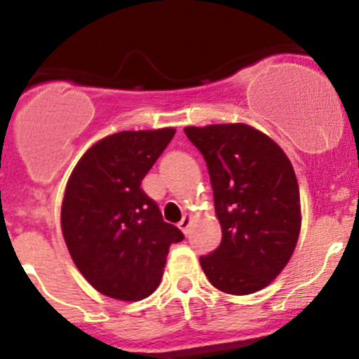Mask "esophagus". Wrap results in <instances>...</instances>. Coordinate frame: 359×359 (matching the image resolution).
Returning <instances> with one entry per match:
<instances>
[{"label":"esophagus","instance_id":"esophagus-1","mask_svg":"<svg viewBox=\"0 0 359 359\" xmlns=\"http://www.w3.org/2000/svg\"><path fill=\"white\" fill-rule=\"evenodd\" d=\"M189 226H191V215L189 213H186V215L182 217V220L179 222V227L184 234H187L189 233Z\"/></svg>","mask_w":359,"mask_h":359}]
</instances>
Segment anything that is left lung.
Listing matches in <instances>:
<instances>
[{
	"label": "left lung",
	"instance_id": "8db88e82",
	"mask_svg": "<svg viewBox=\"0 0 359 359\" xmlns=\"http://www.w3.org/2000/svg\"><path fill=\"white\" fill-rule=\"evenodd\" d=\"M208 166L219 248L200 257L210 283L231 295L262 290L290 260L300 233L299 184L290 159L266 133L243 125L184 128Z\"/></svg>",
	"mask_w": 359,
	"mask_h": 359
}]
</instances>
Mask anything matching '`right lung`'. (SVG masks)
Here are the masks:
<instances>
[{
  "mask_svg": "<svg viewBox=\"0 0 359 359\" xmlns=\"http://www.w3.org/2000/svg\"><path fill=\"white\" fill-rule=\"evenodd\" d=\"M173 135V128L114 133L90 147L69 177L64 240L79 273L112 299L151 295L170 245L184 240L140 187Z\"/></svg>",
  "mask_w": 359,
  "mask_h": 359,
  "instance_id": "add662e5",
  "label": "right lung"
}]
</instances>
